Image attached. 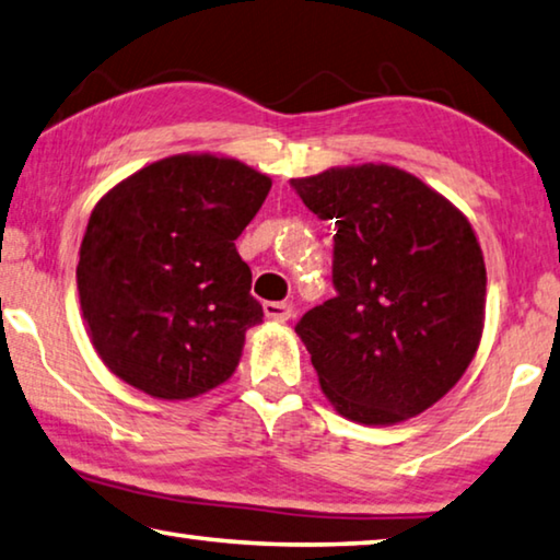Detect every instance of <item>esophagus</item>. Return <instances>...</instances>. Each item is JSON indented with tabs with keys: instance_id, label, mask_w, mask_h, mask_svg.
<instances>
[{
	"instance_id": "34e87169",
	"label": "esophagus",
	"mask_w": 560,
	"mask_h": 560,
	"mask_svg": "<svg viewBox=\"0 0 560 560\" xmlns=\"http://www.w3.org/2000/svg\"><path fill=\"white\" fill-rule=\"evenodd\" d=\"M262 312L265 317L272 322H288L292 315H295V307H292V302H265Z\"/></svg>"
}]
</instances>
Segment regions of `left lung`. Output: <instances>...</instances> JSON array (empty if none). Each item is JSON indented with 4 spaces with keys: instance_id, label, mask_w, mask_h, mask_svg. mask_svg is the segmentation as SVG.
Instances as JSON below:
<instances>
[{
    "instance_id": "8db88e82",
    "label": "left lung",
    "mask_w": 560,
    "mask_h": 560,
    "mask_svg": "<svg viewBox=\"0 0 560 560\" xmlns=\"http://www.w3.org/2000/svg\"><path fill=\"white\" fill-rule=\"evenodd\" d=\"M337 225V298L295 331L339 416L394 425L438 404L475 359L487 270L472 225L443 194L388 164L290 179Z\"/></svg>"
}]
</instances>
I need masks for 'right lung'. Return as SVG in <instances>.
Segmentation results:
<instances>
[{
    "label": "right lung",
    "instance_id": "1",
    "mask_svg": "<svg viewBox=\"0 0 560 560\" xmlns=\"http://www.w3.org/2000/svg\"><path fill=\"white\" fill-rule=\"evenodd\" d=\"M270 186L231 156L174 154L95 203L75 278L88 335L117 378L162 400L231 378L262 322L235 238Z\"/></svg>",
    "mask_w": 560,
    "mask_h": 560
}]
</instances>
